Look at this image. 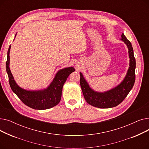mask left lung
Segmentation results:
<instances>
[{"label":"left lung","instance_id":"1","mask_svg":"<svg viewBox=\"0 0 149 149\" xmlns=\"http://www.w3.org/2000/svg\"><path fill=\"white\" fill-rule=\"evenodd\" d=\"M121 40L127 45L129 49L130 67L125 79L118 86L104 93L95 92L89 88V84L84 80L83 74L80 73V86L83 95L85 100L90 105L102 109L115 107L125 99L134 86L135 81V70L136 68L134 49L130 42L127 40L123 33L121 35Z\"/></svg>","mask_w":149,"mask_h":149}]
</instances>
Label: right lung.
<instances>
[{"label":"right lung","mask_w":149,"mask_h":149,"mask_svg":"<svg viewBox=\"0 0 149 149\" xmlns=\"http://www.w3.org/2000/svg\"><path fill=\"white\" fill-rule=\"evenodd\" d=\"M10 48L11 46L8 50L6 69L8 75L10 87L14 93L25 105L34 109L44 110L58 104L61 97L63 86L68 76L74 71V68L69 67L59 70L49 86L45 90L38 91H26L18 86L10 71L9 67Z\"/></svg>","instance_id":"obj_1"}]
</instances>
